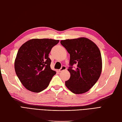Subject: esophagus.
Instances as JSON below:
<instances>
[{
  "instance_id": "34e87169",
  "label": "esophagus",
  "mask_w": 122,
  "mask_h": 122,
  "mask_svg": "<svg viewBox=\"0 0 122 122\" xmlns=\"http://www.w3.org/2000/svg\"><path fill=\"white\" fill-rule=\"evenodd\" d=\"M66 69H67V68H66V67L65 66H62V67L59 70V71L60 72H61V71H63V70H66Z\"/></svg>"
}]
</instances>
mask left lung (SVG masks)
I'll return each instance as SVG.
<instances>
[{
    "label": "left lung",
    "mask_w": 122,
    "mask_h": 122,
    "mask_svg": "<svg viewBox=\"0 0 122 122\" xmlns=\"http://www.w3.org/2000/svg\"><path fill=\"white\" fill-rule=\"evenodd\" d=\"M61 44L70 54V78L65 85L76 94L88 92L99 79L102 71V58L97 45L89 39L80 37L62 40ZM76 64L77 68H72Z\"/></svg>",
    "instance_id": "obj_1"
}]
</instances>
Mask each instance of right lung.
I'll list each match as a JSON object with an SVG mask.
<instances>
[{"label":"right lung","instance_id":"1","mask_svg":"<svg viewBox=\"0 0 122 122\" xmlns=\"http://www.w3.org/2000/svg\"><path fill=\"white\" fill-rule=\"evenodd\" d=\"M59 41L49 38H34L26 41L20 48L15 61V69L26 89L38 93L48 87L56 73L51 68L49 54Z\"/></svg>","mask_w":122,"mask_h":122}]
</instances>
